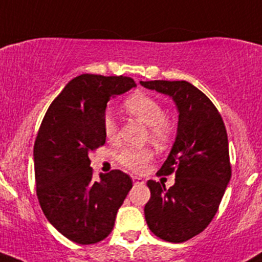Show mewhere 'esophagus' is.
<instances>
[{
	"label": "esophagus",
	"mask_w": 262,
	"mask_h": 262,
	"mask_svg": "<svg viewBox=\"0 0 262 262\" xmlns=\"http://www.w3.org/2000/svg\"><path fill=\"white\" fill-rule=\"evenodd\" d=\"M133 183L134 185H143V183H145V180H143V178H141V177H138V176H134L133 177Z\"/></svg>",
	"instance_id": "esophagus-1"
}]
</instances>
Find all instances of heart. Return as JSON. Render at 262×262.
<instances>
[{"label":"heart","mask_w":262,"mask_h":262,"mask_svg":"<svg viewBox=\"0 0 262 262\" xmlns=\"http://www.w3.org/2000/svg\"><path fill=\"white\" fill-rule=\"evenodd\" d=\"M124 108L128 114L148 126L150 138L156 143H165L172 134V125L165 119V111L155 98L143 93L133 94L124 102ZM103 132L106 137L114 141L117 137L115 119L110 114L103 117ZM152 159L150 148H124L117 155V161L123 167L133 172H143L148 161Z\"/></svg>","instance_id":"1"}]
</instances>
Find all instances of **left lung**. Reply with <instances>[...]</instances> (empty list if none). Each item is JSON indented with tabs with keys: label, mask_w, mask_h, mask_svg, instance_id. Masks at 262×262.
<instances>
[{
	"label": "left lung",
	"mask_w": 262,
	"mask_h": 262,
	"mask_svg": "<svg viewBox=\"0 0 262 262\" xmlns=\"http://www.w3.org/2000/svg\"><path fill=\"white\" fill-rule=\"evenodd\" d=\"M169 95L178 110L177 137L159 174H176L172 187L150 180L145 205L150 230L163 241L182 243L202 233L216 214L231 178L224 120L207 95L187 81H141Z\"/></svg>",
	"instance_id": "left-lung-1"
}]
</instances>
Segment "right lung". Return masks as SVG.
<instances>
[{
    "label": "right lung",
    "instance_id": "right-lung-1",
    "mask_svg": "<svg viewBox=\"0 0 262 262\" xmlns=\"http://www.w3.org/2000/svg\"><path fill=\"white\" fill-rule=\"evenodd\" d=\"M134 86L126 76L80 75L54 99L41 123L33 148L38 202L49 222L77 244L110 235L133 186L117 169L93 180L89 154L106 142L107 102Z\"/></svg>",
    "mask_w": 262,
    "mask_h": 262
}]
</instances>
